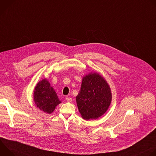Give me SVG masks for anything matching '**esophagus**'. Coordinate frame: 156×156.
<instances>
[{
	"mask_svg": "<svg viewBox=\"0 0 156 156\" xmlns=\"http://www.w3.org/2000/svg\"><path fill=\"white\" fill-rule=\"evenodd\" d=\"M66 101H67V102H72V98H70V97H66Z\"/></svg>",
	"mask_w": 156,
	"mask_h": 156,
	"instance_id": "1",
	"label": "esophagus"
}]
</instances>
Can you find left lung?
I'll use <instances>...</instances> for the list:
<instances>
[{"instance_id": "left-lung-1", "label": "left lung", "mask_w": 156, "mask_h": 156, "mask_svg": "<svg viewBox=\"0 0 156 156\" xmlns=\"http://www.w3.org/2000/svg\"><path fill=\"white\" fill-rule=\"evenodd\" d=\"M76 103L81 117L85 120L97 119L107 110L112 93L107 81L98 73L83 77Z\"/></svg>"}]
</instances>
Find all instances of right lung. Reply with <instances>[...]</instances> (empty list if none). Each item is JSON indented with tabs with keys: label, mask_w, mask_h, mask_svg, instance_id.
<instances>
[{
	"label": "right lung",
	"mask_w": 156,
	"mask_h": 156,
	"mask_svg": "<svg viewBox=\"0 0 156 156\" xmlns=\"http://www.w3.org/2000/svg\"><path fill=\"white\" fill-rule=\"evenodd\" d=\"M34 100L37 107L48 114H51L61 102L46 79L37 84L34 91Z\"/></svg>",
	"instance_id": "1"
}]
</instances>
